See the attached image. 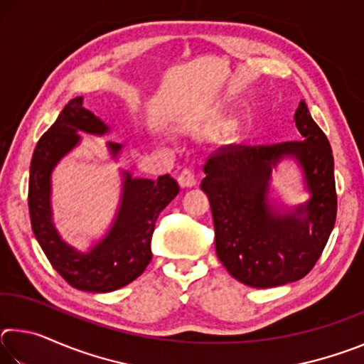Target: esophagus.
Returning <instances> with one entry per match:
<instances>
[{
    "mask_svg": "<svg viewBox=\"0 0 364 364\" xmlns=\"http://www.w3.org/2000/svg\"><path fill=\"white\" fill-rule=\"evenodd\" d=\"M196 183L197 180L193 173V170L189 168H184L180 173V176H178V184H180L181 188H193L196 186Z\"/></svg>",
    "mask_w": 364,
    "mask_h": 364,
    "instance_id": "1",
    "label": "esophagus"
}]
</instances>
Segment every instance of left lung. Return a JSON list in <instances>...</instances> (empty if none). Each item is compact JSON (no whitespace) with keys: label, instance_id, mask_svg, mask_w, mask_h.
<instances>
[{"label":"left lung","instance_id":"1","mask_svg":"<svg viewBox=\"0 0 364 364\" xmlns=\"http://www.w3.org/2000/svg\"><path fill=\"white\" fill-rule=\"evenodd\" d=\"M294 122L301 141L273 146H225L207 160L200 188L208 196L215 249L245 286L268 289L304 278L315 267L336 223L334 157L328 138L300 101ZM291 158L309 194L297 206L274 201L272 170Z\"/></svg>","mask_w":364,"mask_h":364}]
</instances>
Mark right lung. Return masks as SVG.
Masks as SVG:
<instances>
[{"instance_id":"add662e5","label":"right lung","mask_w":364,"mask_h":364,"mask_svg":"<svg viewBox=\"0 0 364 364\" xmlns=\"http://www.w3.org/2000/svg\"><path fill=\"white\" fill-rule=\"evenodd\" d=\"M106 136L110 127L73 97L51 128L40 138L30 164L28 210L32 230L53 268L72 287L106 294L130 284L152 260L151 239L159 213L180 193L170 175L133 176L122 170V193L112 223L101 239L86 250L64 241L53 220V171L65 156L82 143L80 134ZM110 157L119 160L123 144L106 143Z\"/></svg>"}]
</instances>
